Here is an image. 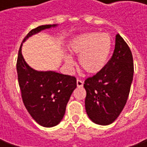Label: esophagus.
I'll return each instance as SVG.
<instances>
[{"mask_svg":"<svg viewBox=\"0 0 147 147\" xmlns=\"http://www.w3.org/2000/svg\"><path fill=\"white\" fill-rule=\"evenodd\" d=\"M77 86L78 88H81L83 86V81H82L81 79H77Z\"/></svg>","mask_w":147,"mask_h":147,"instance_id":"esophagus-1","label":"esophagus"}]
</instances>
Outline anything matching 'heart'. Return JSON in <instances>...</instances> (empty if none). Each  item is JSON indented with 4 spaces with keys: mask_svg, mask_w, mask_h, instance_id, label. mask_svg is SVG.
<instances>
[{
    "mask_svg": "<svg viewBox=\"0 0 147 147\" xmlns=\"http://www.w3.org/2000/svg\"><path fill=\"white\" fill-rule=\"evenodd\" d=\"M113 42L110 34L91 32L77 37L71 46L72 53L78 57L80 67L90 74H96L106 65L112 50ZM69 66L74 61L69 56L65 58Z\"/></svg>",
    "mask_w": 147,
    "mask_h": 147,
    "instance_id": "heart-1",
    "label": "heart"
}]
</instances>
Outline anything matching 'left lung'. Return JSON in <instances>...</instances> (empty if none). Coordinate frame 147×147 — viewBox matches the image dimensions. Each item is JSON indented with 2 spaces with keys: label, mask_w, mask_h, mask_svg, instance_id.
Segmentation results:
<instances>
[{
  "label": "left lung",
  "mask_w": 147,
  "mask_h": 147,
  "mask_svg": "<svg viewBox=\"0 0 147 147\" xmlns=\"http://www.w3.org/2000/svg\"><path fill=\"white\" fill-rule=\"evenodd\" d=\"M133 55L123 38L117 34L112 57L101 71L88 78L85 108L96 124L108 125L120 115L127 102L133 82Z\"/></svg>",
  "instance_id": "left-lung-1"
}]
</instances>
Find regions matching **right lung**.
<instances>
[{
    "instance_id": "add662e5",
    "label": "right lung",
    "mask_w": 147,
    "mask_h": 147,
    "mask_svg": "<svg viewBox=\"0 0 147 147\" xmlns=\"http://www.w3.org/2000/svg\"><path fill=\"white\" fill-rule=\"evenodd\" d=\"M55 24L42 25L32 29L27 38ZM22 47V44H21ZM20 47L16 69L23 102L32 118L43 127L57 125L65 115L66 105L77 87L76 78L54 71L32 69L24 59Z\"/></svg>"
}]
</instances>
